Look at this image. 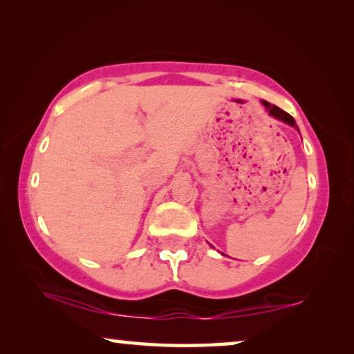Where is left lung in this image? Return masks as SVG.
Listing matches in <instances>:
<instances>
[{
  "label": "left lung",
  "mask_w": 354,
  "mask_h": 354,
  "mask_svg": "<svg viewBox=\"0 0 354 354\" xmlns=\"http://www.w3.org/2000/svg\"><path fill=\"white\" fill-rule=\"evenodd\" d=\"M262 104L266 106V109L268 111V113H270L272 117L278 118V120H281V122H284V123H287V124H290V127H293L295 129H298L295 120H293V117L289 115V113L284 112L283 109H279L278 106H274V104L272 106L270 103H268V101H262Z\"/></svg>",
  "instance_id": "1"
}]
</instances>
